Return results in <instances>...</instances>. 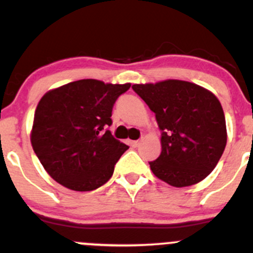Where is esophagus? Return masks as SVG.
Wrapping results in <instances>:
<instances>
[{
    "instance_id": "esophagus-1",
    "label": "esophagus",
    "mask_w": 253,
    "mask_h": 253,
    "mask_svg": "<svg viewBox=\"0 0 253 253\" xmlns=\"http://www.w3.org/2000/svg\"><path fill=\"white\" fill-rule=\"evenodd\" d=\"M139 144H141V142H139V141H132V142H131V145H132V147H133V148H137Z\"/></svg>"
}]
</instances>
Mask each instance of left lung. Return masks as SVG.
<instances>
[{"label": "left lung", "mask_w": 253, "mask_h": 253, "mask_svg": "<svg viewBox=\"0 0 253 253\" xmlns=\"http://www.w3.org/2000/svg\"><path fill=\"white\" fill-rule=\"evenodd\" d=\"M155 114L162 153L149 162L153 174L175 187L195 185L213 171L226 145L223 108L213 93L185 81L133 84Z\"/></svg>", "instance_id": "left-lung-1"}]
</instances>
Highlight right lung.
<instances>
[{
	"label": "right lung",
	"instance_id": "add662e5",
	"mask_svg": "<svg viewBox=\"0 0 253 253\" xmlns=\"http://www.w3.org/2000/svg\"><path fill=\"white\" fill-rule=\"evenodd\" d=\"M129 86L81 79L40 99L30 141L53 180L73 191H93L110 180L128 145L115 139L108 127L115 101Z\"/></svg>",
	"mask_w": 253,
	"mask_h": 253
}]
</instances>
